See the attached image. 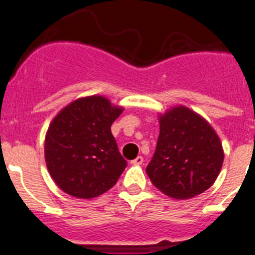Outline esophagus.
I'll return each instance as SVG.
<instances>
[{
    "mask_svg": "<svg viewBox=\"0 0 255 255\" xmlns=\"http://www.w3.org/2000/svg\"><path fill=\"white\" fill-rule=\"evenodd\" d=\"M142 162H144V158L141 157V155H138L133 160H131V163L134 164V166H140V164H142Z\"/></svg>",
    "mask_w": 255,
    "mask_h": 255,
    "instance_id": "obj_1",
    "label": "esophagus"
}]
</instances>
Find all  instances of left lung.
Returning a JSON list of instances; mask_svg holds the SVG:
<instances>
[{
    "mask_svg": "<svg viewBox=\"0 0 255 255\" xmlns=\"http://www.w3.org/2000/svg\"><path fill=\"white\" fill-rule=\"evenodd\" d=\"M157 147L146 174L172 198H190L213 185L223 164L219 137L205 119L180 106L160 117Z\"/></svg>",
    "mask_w": 255,
    "mask_h": 255,
    "instance_id": "8db88e82",
    "label": "left lung"
}]
</instances>
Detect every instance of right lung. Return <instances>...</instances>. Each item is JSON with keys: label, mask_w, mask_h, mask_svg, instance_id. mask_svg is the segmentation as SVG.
Segmentation results:
<instances>
[{"label": "right lung", "mask_w": 255, "mask_h": 255, "mask_svg": "<svg viewBox=\"0 0 255 255\" xmlns=\"http://www.w3.org/2000/svg\"><path fill=\"white\" fill-rule=\"evenodd\" d=\"M122 114L101 96L80 98L59 113L45 137V160L63 192L93 198L117 184L127 167L111 124Z\"/></svg>", "instance_id": "right-lung-1"}]
</instances>
